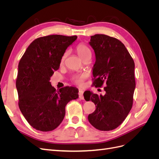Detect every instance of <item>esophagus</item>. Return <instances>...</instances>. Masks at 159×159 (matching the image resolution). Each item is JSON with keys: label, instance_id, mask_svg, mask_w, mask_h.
Segmentation results:
<instances>
[{"label": "esophagus", "instance_id": "obj_1", "mask_svg": "<svg viewBox=\"0 0 159 159\" xmlns=\"http://www.w3.org/2000/svg\"><path fill=\"white\" fill-rule=\"evenodd\" d=\"M78 94H79L80 99H84V91L83 90L80 89Z\"/></svg>", "mask_w": 159, "mask_h": 159}]
</instances>
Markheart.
Listing matches in <instances>:
<instances>
[{
  "label": "heart",
  "instance_id": "1",
  "mask_svg": "<svg viewBox=\"0 0 159 159\" xmlns=\"http://www.w3.org/2000/svg\"><path fill=\"white\" fill-rule=\"evenodd\" d=\"M76 51H77V53H78V54L79 55V56L81 57V59L84 58V57H85L86 56L91 54V51H90L89 48L84 44H78V46H77V48H76ZM68 54V52L66 51L63 54V56H62L61 58V64L64 61ZM86 78H87V75H86L85 74H81L74 75L71 78V81H73V82L76 85H82Z\"/></svg>",
  "mask_w": 159,
  "mask_h": 159
}]
</instances>
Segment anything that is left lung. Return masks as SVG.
I'll list each match as a JSON object with an SVG mask.
<instances>
[{"instance_id": "1", "label": "left lung", "mask_w": 159, "mask_h": 159, "mask_svg": "<svg viewBox=\"0 0 159 159\" xmlns=\"http://www.w3.org/2000/svg\"><path fill=\"white\" fill-rule=\"evenodd\" d=\"M89 45L95 54L93 67V85L102 87L105 82V95L87 91L84 96L95 105L88 121L100 131H111L121 125L133 106L135 89L134 63L123 43L105 34L91 36Z\"/></svg>"}]
</instances>
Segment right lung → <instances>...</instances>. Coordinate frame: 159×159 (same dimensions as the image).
Segmentation results:
<instances>
[{
    "instance_id": "add662e5",
    "label": "right lung",
    "mask_w": 159,
    "mask_h": 159,
    "mask_svg": "<svg viewBox=\"0 0 159 159\" xmlns=\"http://www.w3.org/2000/svg\"><path fill=\"white\" fill-rule=\"evenodd\" d=\"M77 38L56 34L36 38L19 61L16 81L18 106L28 123L38 131H51L58 127L67 103L79 97L76 88L56 90L50 82L66 50Z\"/></svg>"
}]
</instances>
